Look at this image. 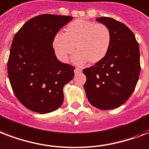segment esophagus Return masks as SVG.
Here are the masks:
<instances>
[{
  "mask_svg": "<svg viewBox=\"0 0 149 149\" xmlns=\"http://www.w3.org/2000/svg\"><path fill=\"white\" fill-rule=\"evenodd\" d=\"M82 72V70L81 69H79V68H76L74 70V72L75 73H79V72Z\"/></svg>",
  "mask_w": 149,
  "mask_h": 149,
  "instance_id": "1",
  "label": "esophagus"
}]
</instances>
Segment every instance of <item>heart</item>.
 I'll return each instance as SVG.
<instances>
[{
  "label": "heart",
  "mask_w": 149,
  "mask_h": 149,
  "mask_svg": "<svg viewBox=\"0 0 149 149\" xmlns=\"http://www.w3.org/2000/svg\"><path fill=\"white\" fill-rule=\"evenodd\" d=\"M111 42L112 35L106 25L77 19L67 25L65 33L55 34L52 46L57 58L62 62H66L76 47L78 52L74 57L76 63L83 64L88 61L95 64L107 55Z\"/></svg>",
  "instance_id": "heart-1"
}]
</instances>
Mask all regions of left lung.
I'll return each mask as SVG.
<instances>
[{
	"instance_id": "obj_1",
	"label": "left lung",
	"mask_w": 149,
	"mask_h": 149,
	"mask_svg": "<svg viewBox=\"0 0 149 149\" xmlns=\"http://www.w3.org/2000/svg\"><path fill=\"white\" fill-rule=\"evenodd\" d=\"M96 20L109 27L112 42L104 59L83 70L87 77L84 89L94 107L113 109L124 104L136 87L141 71L139 45L122 22L109 17Z\"/></svg>"
}]
</instances>
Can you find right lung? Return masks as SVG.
I'll return each instance as SVG.
<instances>
[{
  "label": "right lung",
  "instance_id": "right-lung-1",
  "mask_svg": "<svg viewBox=\"0 0 149 149\" xmlns=\"http://www.w3.org/2000/svg\"><path fill=\"white\" fill-rule=\"evenodd\" d=\"M71 16L44 14L27 21L13 38L8 74L15 97L33 112L45 114L62 105L63 87L75 68L59 62L52 46L60 29Z\"/></svg>",
  "mask_w": 149,
  "mask_h": 149
}]
</instances>
